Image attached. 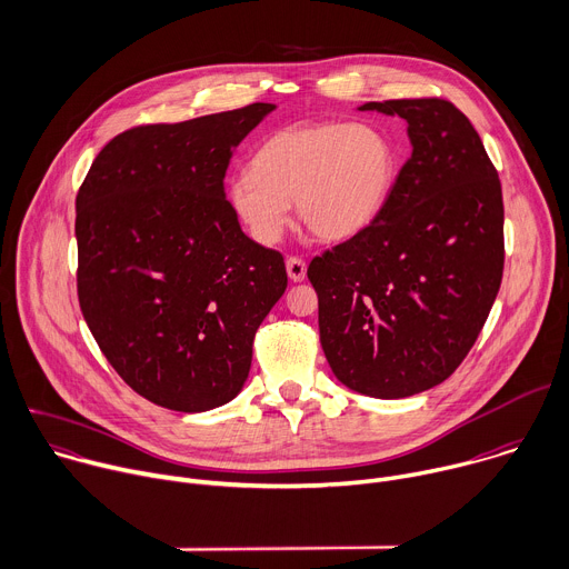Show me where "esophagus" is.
I'll return each instance as SVG.
<instances>
[{
	"mask_svg": "<svg viewBox=\"0 0 569 569\" xmlns=\"http://www.w3.org/2000/svg\"><path fill=\"white\" fill-rule=\"evenodd\" d=\"M287 273H289V278H291L293 282H302V280L307 278V264H305V260L298 258V256H291V258L287 260Z\"/></svg>",
	"mask_w": 569,
	"mask_h": 569,
	"instance_id": "1",
	"label": "esophagus"
}]
</instances>
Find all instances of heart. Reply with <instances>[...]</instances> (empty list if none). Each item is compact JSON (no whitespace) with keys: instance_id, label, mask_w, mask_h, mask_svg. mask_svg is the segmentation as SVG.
<instances>
[{"instance_id":"b5f03b06","label":"heart","mask_w":569,"mask_h":569,"mask_svg":"<svg viewBox=\"0 0 569 569\" xmlns=\"http://www.w3.org/2000/svg\"><path fill=\"white\" fill-rule=\"evenodd\" d=\"M397 148L372 126L293 123L267 137L229 181V201L260 244H276L291 201L320 240H348L377 219L397 179Z\"/></svg>"}]
</instances>
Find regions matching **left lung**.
Wrapping results in <instances>:
<instances>
[{
    "instance_id": "8db88e82",
    "label": "left lung",
    "mask_w": 569,
    "mask_h": 569,
    "mask_svg": "<svg viewBox=\"0 0 569 569\" xmlns=\"http://www.w3.org/2000/svg\"><path fill=\"white\" fill-rule=\"evenodd\" d=\"M408 123L412 154L377 219L316 256L320 346L336 379L401 399L471 352L505 269L502 186L480 134L443 98L366 102Z\"/></svg>"
}]
</instances>
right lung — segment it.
I'll list each match as a JSON object with an SVG mask.
<instances>
[{"instance_id": "1", "label": "right lung", "mask_w": 569, "mask_h": 569, "mask_svg": "<svg viewBox=\"0 0 569 569\" xmlns=\"http://www.w3.org/2000/svg\"><path fill=\"white\" fill-rule=\"evenodd\" d=\"M273 109L132 128L98 152L76 194L82 316L109 366L161 408L229 403L287 289L282 253L242 233L223 192L233 150Z\"/></svg>"}]
</instances>
